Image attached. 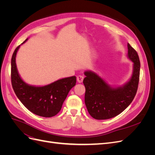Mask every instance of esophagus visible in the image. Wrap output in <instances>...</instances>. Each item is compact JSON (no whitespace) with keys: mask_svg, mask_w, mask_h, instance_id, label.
<instances>
[{"mask_svg":"<svg viewBox=\"0 0 155 155\" xmlns=\"http://www.w3.org/2000/svg\"><path fill=\"white\" fill-rule=\"evenodd\" d=\"M83 78H84V77L83 76H78L77 77V80L79 83H82L83 80Z\"/></svg>","mask_w":155,"mask_h":155,"instance_id":"34e87169","label":"esophagus"}]
</instances>
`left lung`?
Here are the masks:
<instances>
[{
    "mask_svg": "<svg viewBox=\"0 0 155 155\" xmlns=\"http://www.w3.org/2000/svg\"><path fill=\"white\" fill-rule=\"evenodd\" d=\"M128 57L134 63L130 81L122 87L112 88L95 73L85 72V103L88 113L96 120H107L118 116L133 101L137 94L140 62L137 51L127 43Z\"/></svg>",
    "mask_w": 155,
    "mask_h": 155,
    "instance_id": "obj_1",
    "label": "left lung"
}]
</instances>
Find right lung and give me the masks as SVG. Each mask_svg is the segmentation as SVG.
<instances>
[{
  "label": "right lung",
  "mask_w": 155,
  "mask_h": 155,
  "mask_svg": "<svg viewBox=\"0 0 155 155\" xmlns=\"http://www.w3.org/2000/svg\"><path fill=\"white\" fill-rule=\"evenodd\" d=\"M19 47L20 45L14 51L11 61V81L14 92L32 113L45 118L55 116L61 109L70 89L76 85V76L59 79L43 87L27 85L22 80L17 70L15 57Z\"/></svg>",
  "instance_id": "add662e5"
}]
</instances>
